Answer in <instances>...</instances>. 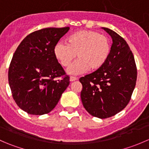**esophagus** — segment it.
Returning <instances> with one entry per match:
<instances>
[{
	"instance_id": "1",
	"label": "esophagus",
	"mask_w": 149,
	"mask_h": 149,
	"mask_svg": "<svg viewBox=\"0 0 149 149\" xmlns=\"http://www.w3.org/2000/svg\"><path fill=\"white\" fill-rule=\"evenodd\" d=\"M78 79V78L74 77V76H70V81H76Z\"/></svg>"
}]
</instances>
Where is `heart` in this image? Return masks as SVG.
<instances>
[{
	"label": "heart",
	"mask_w": 149,
	"mask_h": 149,
	"mask_svg": "<svg viewBox=\"0 0 149 149\" xmlns=\"http://www.w3.org/2000/svg\"><path fill=\"white\" fill-rule=\"evenodd\" d=\"M109 38L92 30H81L72 34L68 38V43L59 41L53 47L55 59L66 67L76 57L79 59L70 64L67 73L72 75L81 74L87 70L100 68L110 53Z\"/></svg>",
	"instance_id": "obj_1"
}]
</instances>
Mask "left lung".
Returning a JSON list of instances; mask_svg holds the SVG:
<instances>
[{
	"label": "left lung",
	"instance_id": "obj_1",
	"mask_svg": "<svg viewBox=\"0 0 149 149\" xmlns=\"http://www.w3.org/2000/svg\"><path fill=\"white\" fill-rule=\"evenodd\" d=\"M112 39L109 58L96 71L80 78L81 99L86 110L104 119L123 110L130 102L137 79L134 56L125 40L102 27Z\"/></svg>",
	"mask_w": 149,
	"mask_h": 149
}]
</instances>
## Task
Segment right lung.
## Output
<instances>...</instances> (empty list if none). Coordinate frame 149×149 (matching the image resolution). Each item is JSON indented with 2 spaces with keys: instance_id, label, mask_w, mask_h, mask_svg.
<instances>
[{
  "instance_id": "right-lung-1",
  "label": "right lung",
  "mask_w": 149,
  "mask_h": 149,
  "mask_svg": "<svg viewBox=\"0 0 149 149\" xmlns=\"http://www.w3.org/2000/svg\"><path fill=\"white\" fill-rule=\"evenodd\" d=\"M69 29L50 27L34 31L22 40L13 54L8 83L16 104L28 114L51 112L70 84L69 76L53 54L55 45Z\"/></svg>"
}]
</instances>
